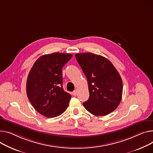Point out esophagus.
Returning a JSON list of instances; mask_svg holds the SVG:
<instances>
[{"label":"esophagus","instance_id":"34e87169","mask_svg":"<svg viewBox=\"0 0 153 153\" xmlns=\"http://www.w3.org/2000/svg\"><path fill=\"white\" fill-rule=\"evenodd\" d=\"M73 95H74V96H76V95H77V90H74V91H73Z\"/></svg>","mask_w":153,"mask_h":153}]
</instances>
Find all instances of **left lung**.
I'll return each instance as SVG.
<instances>
[{"label": "left lung", "mask_w": 153, "mask_h": 153, "mask_svg": "<svg viewBox=\"0 0 153 153\" xmlns=\"http://www.w3.org/2000/svg\"><path fill=\"white\" fill-rule=\"evenodd\" d=\"M75 56L88 82L90 97L84 106L95 116L109 114L117 108L123 95V80L118 71L101 55L81 53Z\"/></svg>", "instance_id": "8db88e82"}]
</instances>
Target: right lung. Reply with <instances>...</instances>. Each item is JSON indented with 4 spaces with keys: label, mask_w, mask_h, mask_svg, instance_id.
<instances>
[{
    "label": "right lung",
    "mask_w": 153,
    "mask_h": 153,
    "mask_svg": "<svg viewBox=\"0 0 153 153\" xmlns=\"http://www.w3.org/2000/svg\"><path fill=\"white\" fill-rule=\"evenodd\" d=\"M72 56L63 53L42 55L29 71L27 96L35 109L44 116L57 117L69 106L71 95L63 88L62 68Z\"/></svg>",
    "instance_id": "add662e5"
}]
</instances>
